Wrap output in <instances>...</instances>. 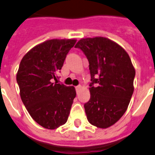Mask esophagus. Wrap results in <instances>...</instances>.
<instances>
[{"mask_svg":"<svg viewBox=\"0 0 155 155\" xmlns=\"http://www.w3.org/2000/svg\"><path fill=\"white\" fill-rule=\"evenodd\" d=\"M81 85H78V86L76 87V91H77V92H78L79 91L81 90Z\"/></svg>","mask_w":155,"mask_h":155,"instance_id":"1","label":"esophagus"}]
</instances>
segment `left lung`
Segmentation results:
<instances>
[{"mask_svg":"<svg viewBox=\"0 0 155 155\" xmlns=\"http://www.w3.org/2000/svg\"><path fill=\"white\" fill-rule=\"evenodd\" d=\"M75 48L89 63L90 100L84 104L91 125L107 129L125 113L133 96L136 71L129 54L121 45L104 37L79 40Z\"/></svg>","mask_w":155,"mask_h":155,"instance_id":"8db88e82","label":"left lung"}]
</instances>
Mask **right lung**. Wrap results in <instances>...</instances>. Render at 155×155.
I'll use <instances>...</instances> for the list:
<instances>
[{
  "mask_svg": "<svg viewBox=\"0 0 155 155\" xmlns=\"http://www.w3.org/2000/svg\"><path fill=\"white\" fill-rule=\"evenodd\" d=\"M76 39H51L34 46L22 57L16 74L21 100L34 121L55 129L68 119L76 90L53 82Z\"/></svg>",
  "mask_w": 155,
  "mask_h": 155,
  "instance_id": "obj_1",
  "label": "right lung"
}]
</instances>
